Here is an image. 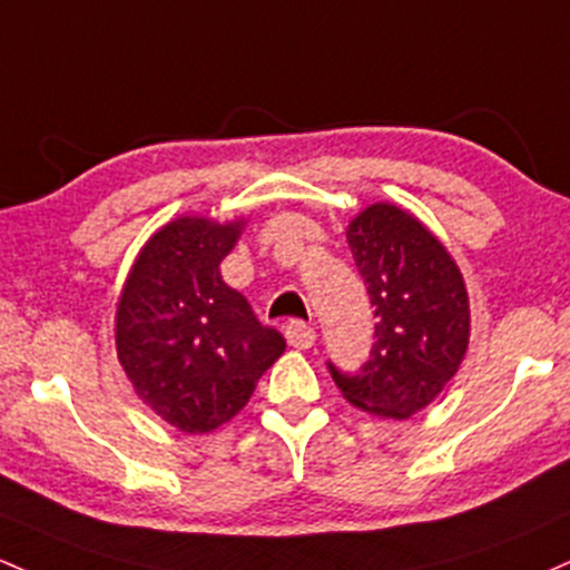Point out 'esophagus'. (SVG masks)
I'll return each mask as SVG.
<instances>
[{"mask_svg": "<svg viewBox=\"0 0 570 570\" xmlns=\"http://www.w3.org/2000/svg\"><path fill=\"white\" fill-rule=\"evenodd\" d=\"M284 335H286V341H289V346H295V348H311L316 341L314 327H311V324H305L303 318H289L284 327Z\"/></svg>", "mask_w": 570, "mask_h": 570, "instance_id": "esophagus-1", "label": "esophagus"}]
</instances>
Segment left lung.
<instances>
[{
  "label": "left lung",
  "mask_w": 570,
  "mask_h": 570,
  "mask_svg": "<svg viewBox=\"0 0 570 570\" xmlns=\"http://www.w3.org/2000/svg\"><path fill=\"white\" fill-rule=\"evenodd\" d=\"M346 237L376 316V343L356 373L327 362L330 376L356 409L405 419L446 386L465 356V284L446 248L395 205L365 208Z\"/></svg>",
  "instance_id": "8db88e82"
}]
</instances>
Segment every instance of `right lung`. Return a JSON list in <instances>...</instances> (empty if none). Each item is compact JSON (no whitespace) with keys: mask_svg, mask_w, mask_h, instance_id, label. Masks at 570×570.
<instances>
[{"mask_svg":"<svg viewBox=\"0 0 570 570\" xmlns=\"http://www.w3.org/2000/svg\"><path fill=\"white\" fill-rule=\"evenodd\" d=\"M237 235L240 222H170L137 256L118 303V362L137 395L184 433L229 422L286 348L222 281Z\"/></svg>","mask_w":570,"mask_h":570,"instance_id":"1","label":"right lung"}]
</instances>
